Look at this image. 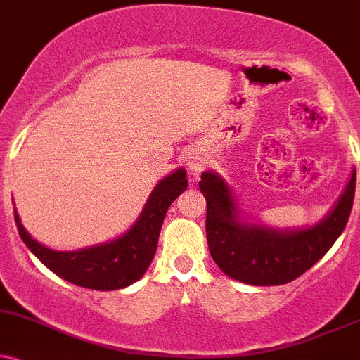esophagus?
Listing matches in <instances>:
<instances>
[{
	"instance_id": "esophagus-1",
	"label": "esophagus",
	"mask_w": 360,
	"mask_h": 360,
	"mask_svg": "<svg viewBox=\"0 0 360 360\" xmlns=\"http://www.w3.org/2000/svg\"><path fill=\"white\" fill-rule=\"evenodd\" d=\"M187 165L190 170H192V173H198L200 172V168L204 167V162H202V158H197V156H190Z\"/></svg>"
}]
</instances>
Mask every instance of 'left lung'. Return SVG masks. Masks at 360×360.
<instances>
[{
	"label": "left lung",
	"instance_id": "left-lung-1",
	"mask_svg": "<svg viewBox=\"0 0 360 360\" xmlns=\"http://www.w3.org/2000/svg\"><path fill=\"white\" fill-rule=\"evenodd\" d=\"M198 185L207 200L205 229L212 259L234 280L255 286H274L302 276L339 239L352 210L356 172L322 222L293 232L239 222L231 190L215 173L205 172Z\"/></svg>",
	"mask_w": 360,
	"mask_h": 360
}]
</instances>
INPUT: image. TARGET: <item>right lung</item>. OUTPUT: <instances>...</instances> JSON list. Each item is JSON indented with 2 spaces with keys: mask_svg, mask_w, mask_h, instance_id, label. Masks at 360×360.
I'll list each match as a JSON object with an SVG mask.
<instances>
[{
  "mask_svg": "<svg viewBox=\"0 0 360 360\" xmlns=\"http://www.w3.org/2000/svg\"><path fill=\"white\" fill-rule=\"evenodd\" d=\"M187 188V173L179 168L158 181L136 224L121 238L101 246L60 252L41 246L21 226L18 214L15 222L20 238L30 251L65 281L82 288L111 291L126 288L146 273L158 246L162 224L172 202Z\"/></svg>",
  "mask_w": 360,
  "mask_h": 360,
  "instance_id": "right-lung-1",
  "label": "right lung"
}]
</instances>
